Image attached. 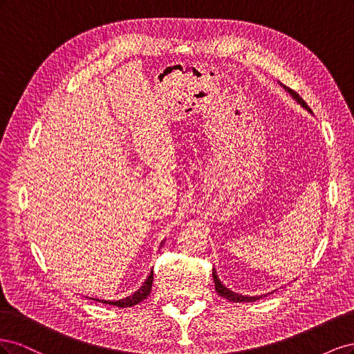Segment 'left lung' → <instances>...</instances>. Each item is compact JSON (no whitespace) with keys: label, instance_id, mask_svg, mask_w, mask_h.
Returning a JSON list of instances; mask_svg holds the SVG:
<instances>
[{"label":"left lung","instance_id":"1","mask_svg":"<svg viewBox=\"0 0 354 354\" xmlns=\"http://www.w3.org/2000/svg\"><path fill=\"white\" fill-rule=\"evenodd\" d=\"M279 84H281V82H279ZM281 85L285 88V91L289 93V95H292V99H294L298 104H301L304 109H307L310 113H312V109H310L308 106H307V103H306L301 97H299L298 93H295L294 90L286 87V85H283V84H281ZM212 277H214V283H216V291H217V294H218L220 297H224L226 299H229V301H232V303H252V301H257V299H260V298L263 297V295L248 297V295H241V294H236V292L230 291L229 288H226V286H224V285L221 283V281L218 279V276H217V273H216V270H214V269H212Z\"/></svg>","mask_w":354,"mask_h":354}]
</instances>
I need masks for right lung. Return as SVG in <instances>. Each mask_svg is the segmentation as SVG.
Listing matches in <instances>:
<instances>
[{
  "instance_id": "right-lung-1",
  "label": "right lung",
  "mask_w": 354,
  "mask_h": 354,
  "mask_svg": "<svg viewBox=\"0 0 354 354\" xmlns=\"http://www.w3.org/2000/svg\"><path fill=\"white\" fill-rule=\"evenodd\" d=\"M152 283H153V272H151V274L147 276V279L145 281L143 286L130 297L118 299V301H106V299H97V298H91V299H95V301H100L104 304L118 306V307H131V306H136L140 301H143V299H146L149 297V294H151V289H152Z\"/></svg>"
}]
</instances>
